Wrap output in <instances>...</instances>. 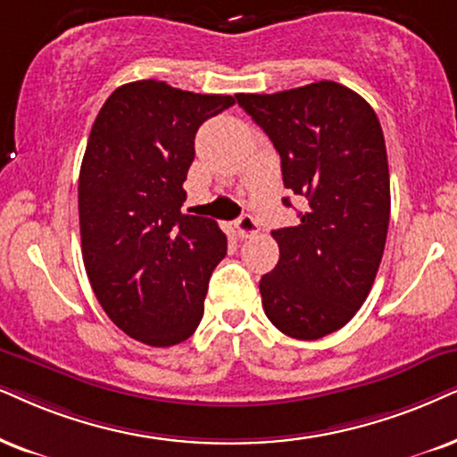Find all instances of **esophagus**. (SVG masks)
Masks as SVG:
<instances>
[{"instance_id":"obj_1","label":"esophagus","mask_w":457,"mask_h":457,"mask_svg":"<svg viewBox=\"0 0 457 457\" xmlns=\"http://www.w3.org/2000/svg\"><path fill=\"white\" fill-rule=\"evenodd\" d=\"M234 228L240 238H253V236L259 234V223L253 215H242L238 221L234 223Z\"/></svg>"}]
</instances>
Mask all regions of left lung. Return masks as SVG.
Instances as JSON below:
<instances>
[{"mask_svg":"<svg viewBox=\"0 0 457 457\" xmlns=\"http://www.w3.org/2000/svg\"><path fill=\"white\" fill-rule=\"evenodd\" d=\"M236 99L280 154L285 187L308 202L299 225L271 232L280 259L259 280L265 316L288 337L320 339L365 303L382 262L390 221L382 126L361 95L328 79Z\"/></svg>","mask_w":457,"mask_h":457,"instance_id":"8db88e82","label":"left lung"}]
</instances>
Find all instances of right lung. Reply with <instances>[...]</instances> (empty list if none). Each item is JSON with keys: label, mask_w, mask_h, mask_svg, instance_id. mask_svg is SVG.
Instances as JSON below:
<instances>
[{"label": "right lung", "mask_w": 457, "mask_h": 457, "mask_svg": "<svg viewBox=\"0 0 457 457\" xmlns=\"http://www.w3.org/2000/svg\"><path fill=\"white\" fill-rule=\"evenodd\" d=\"M232 105L229 95L138 79L115 88L92 124L78 186L82 257L103 310L137 342H186L204 314L228 238L181 211L183 181L202 122Z\"/></svg>", "instance_id": "1"}]
</instances>
